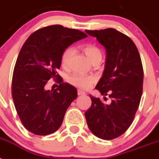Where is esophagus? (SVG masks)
Returning a JSON list of instances; mask_svg holds the SVG:
<instances>
[{"label": "esophagus", "mask_w": 159, "mask_h": 159, "mask_svg": "<svg viewBox=\"0 0 159 159\" xmlns=\"http://www.w3.org/2000/svg\"><path fill=\"white\" fill-rule=\"evenodd\" d=\"M77 93H78V95H84L86 94L85 92H84L82 90H78V91H77Z\"/></svg>", "instance_id": "34e87169"}]
</instances>
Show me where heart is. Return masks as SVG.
<instances>
[{
	"label": "heart",
	"instance_id": "heart-1",
	"mask_svg": "<svg viewBox=\"0 0 159 159\" xmlns=\"http://www.w3.org/2000/svg\"><path fill=\"white\" fill-rule=\"evenodd\" d=\"M83 51L92 64H99L102 60V52L97 46L93 45V44H88V45L83 47ZM72 54V48H67L63 52L62 57H61V66L63 67L67 68L69 67L70 60H71ZM68 80H69L70 84H72L73 86H75L79 88H82V89H88L92 86V84L95 83V79L92 75L74 74L70 77Z\"/></svg>",
	"mask_w": 159,
	"mask_h": 159
}]
</instances>
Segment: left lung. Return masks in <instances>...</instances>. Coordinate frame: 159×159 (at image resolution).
<instances>
[{
  "label": "left lung",
  "mask_w": 159,
  "mask_h": 159,
  "mask_svg": "<svg viewBox=\"0 0 159 159\" xmlns=\"http://www.w3.org/2000/svg\"><path fill=\"white\" fill-rule=\"evenodd\" d=\"M85 32L96 37L106 49L105 69L95 88L111 99L110 103H104L90 95L92 106L85 118L95 136L114 139L130 127L139 106L143 84L141 58L131 39L116 29Z\"/></svg>",
  "instance_id": "8db88e82"
}]
</instances>
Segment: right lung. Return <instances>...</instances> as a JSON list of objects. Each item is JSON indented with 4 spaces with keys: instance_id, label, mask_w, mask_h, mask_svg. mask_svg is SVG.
<instances>
[{
    "instance_id": "add662e5",
    "label": "right lung",
    "mask_w": 159,
    "mask_h": 159,
    "mask_svg": "<svg viewBox=\"0 0 159 159\" xmlns=\"http://www.w3.org/2000/svg\"><path fill=\"white\" fill-rule=\"evenodd\" d=\"M80 30L60 25L38 29L22 46L12 81V95L24 127L36 135L52 134L60 127L64 115L77 97V90L57 74L61 57L74 42L87 37ZM50 78H57V89L47 90Z\"/></svg>"
}]
</instances>
